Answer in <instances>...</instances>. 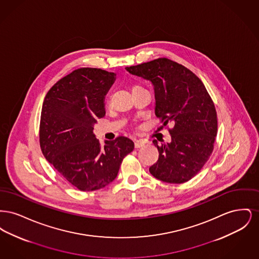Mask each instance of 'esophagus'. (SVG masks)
<instances>
[{"instance_id": "obj_1", "label": "esophagus", "mask_w": 259, "mask_h": 259, "mask_svg": "<svg viewBox=\"0 0 259 259\" xmlns=\"http://www.w3.org/2000/svg\"><path fill=\"white\" fill-rule=\"evenodd\" d=\"M145 144H146V143H145L144 141H140V140H138V141H136L135 142V148H142V147H144V146H145Z\"/></svg>"}]
</instances>
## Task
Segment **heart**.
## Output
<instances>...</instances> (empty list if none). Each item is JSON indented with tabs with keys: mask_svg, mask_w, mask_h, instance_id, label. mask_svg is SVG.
<instances>
[{
	"mask_svg": "<svg viewBox=\"0 0 259 259\" xmlns=\"http://www.w3.org/2000/svg\"><path fill=\"white\" fill-rule=\"evenodd\" d=\"M137 87H139V85H134V87H133V88H132V89H134V88H137Z\"/></svg>",
	"mask_w": 259,
	"mask_h": 259,
	"instance_id": "heart-1",
	"label": "heart"
}]
</instances>
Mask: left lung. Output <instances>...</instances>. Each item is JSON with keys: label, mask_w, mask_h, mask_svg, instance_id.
Returning a JSON list of instances; mask_svg holds the SVG:
<instances>
[{"label": "left lung", "mask_w": 259, "mask_h": 259, "mask_svg": "<svg viewBox=\"0 0 259 259\" xmlns=\"http://www.w3.org/2000/svg\"><path fill=\"white\" fill-rule=\"evenodd\" d=\"M125 69L152 83L155 115L163 125H174L171 143L158 146L153 140L159 158L149 172L169 184L188 182L209 159L218 133L217 111L206 87L190 70L167 58Z\"/></svg>", "instance_id": "8db88e82"}]
</instances>
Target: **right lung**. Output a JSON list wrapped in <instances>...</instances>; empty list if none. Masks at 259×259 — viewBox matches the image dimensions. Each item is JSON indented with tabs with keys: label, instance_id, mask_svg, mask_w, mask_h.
<instances>
[{
	"label": "right lung",
	"instance_id": "obj_1",
	"mask_svg": "<svg viewBox=\"0 0 259 259\" xmlns=\"http://www.w3.org/2000/svg\"><path fill=\"white\" fill-rule=\"evenodd\" d=\"M115 74L80 68L58 80L42 103L39 145L44 156L62 177L81 191H93L116 178L124 157L134 149L120 136L102 147L93 133L106 114L105 97Z\"/></svg>",
	"mask_w": 259,
	"mask_h": 259
}]
</instances>
